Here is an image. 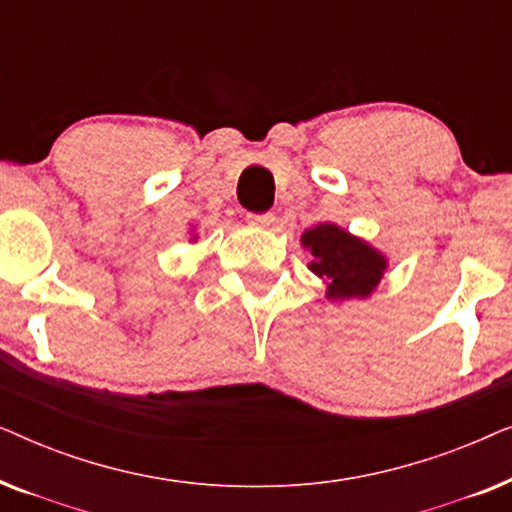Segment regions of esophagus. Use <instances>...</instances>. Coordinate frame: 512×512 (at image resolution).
<instances>
[{
	"label": "esophagus",
	"mask_w": 512,
	"mask_h": 512,
	"mask_svg": "<svg viewBox=\"0 0 512 512\" xmlns=\"http://www.w3.org/2000/svg\"><path fill=\"white\" fill-rule=\"evenodd\" d=\"M247 219L254 223L258 228H272L275 226V214L272 212H263V214H247Z\"/></svg>",
	"instance_id": "esophagus-1"
}]
</instances>
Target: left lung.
I'll return each instance as SVG.
<instances>
[{"label":"left lung","mask_w":512,"mask_h":512,"mask_svg":"<svg viewBox=\"0 0 512 512\" xmlns=\"http://www.w3.org/2000/svg\"><path fill=\"white\" fill-rule=\"evenodd\" d=\"M303 247L312 251L310 270L326 279V296L331 300L370 296L387 268V258L380 251L333 223L305 230Z\"/></svg>","instance_id":"obj_1"}]
</instances>
